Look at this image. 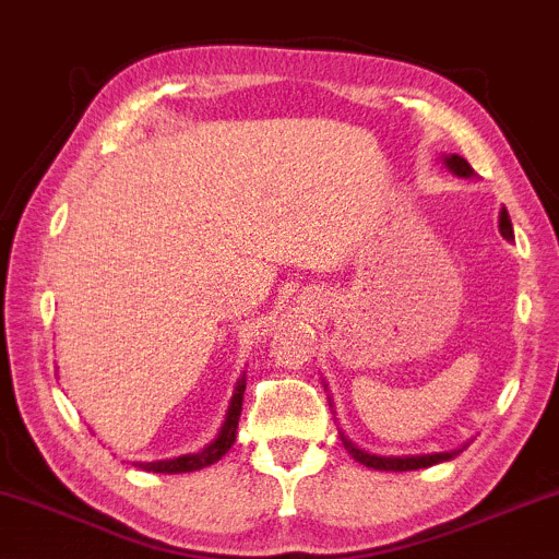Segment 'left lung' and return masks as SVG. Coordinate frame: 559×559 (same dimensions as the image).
Wrapping results in <instances>:
<instances>
[{"label":"left lung","mask_w":559,"mask_h":559,"mask_svg":"<svg viewBox=\"0 0 559 559\" xmlns=\"http://www.w3.org/2000/svg\"><path fill=\"white\" fill-rule=\"evenodd\" d=\"M445 166L457 176H464V178L474 176V168L469 166V162L462 159L460 154H450V157H445ZM500 233H502L504 240H514L512 221H510V214H508V210H504V206L500 212ZM341 438H343V443H345L349 455H353L359 464L369 466V469H379V472L426 469V466H433L438 462H448L452 457H457V452H462V450H452V452H436V455H417V457H379V455H369V452L359 450L355 443H349V440L343 433H341Z\"/></svg>","instance_id":"1"}]
</instances>
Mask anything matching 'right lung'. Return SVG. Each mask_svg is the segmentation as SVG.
I'll list each match as a JSON object with an SVG mask.
<instances>
[{
    "label": "right lung",
    "instance_id": "right-lung-1",
    "mask_svg": "<svg viewBox=\"0 0 559 559\" xmlns=\"http://www.w3.org/2000/svg\"><path fill=\"white\" fill-rule=\"evenodd\" d=\"M242 393H245V373L236 383V393L230 397V405L226 412V421L221 426L218 436L212 440L210 445L202 448L200 452H192V455H180L174 460H159V462H133L135 466L145 472L154 474H186V472H198L218 462L230 450V445L236 443L238 436V421H240V412H242Z\"/></svg>",
    "mask_w": 559,
    "mask_h": 559
}]
</instances>
